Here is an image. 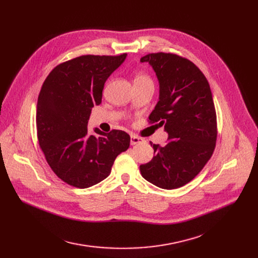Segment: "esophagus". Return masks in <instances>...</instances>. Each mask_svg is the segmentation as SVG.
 Here are the masks:
<instances>
[{"instance_id":"obj_1","label":"esophagus","mask_w":258,"mask_h":258,"mask_svg":"<svg viewBox=\"0 0 258 258\" xmlns=\"http://www.w3.org/2000/svg\"><path fill=\"white\" fill-rule=\"evenodd\" d=\"M141 141H142V139L137 137L136 135H132L131 136V145H136V144L140 143Z\"/></svg>"}]
</instances>
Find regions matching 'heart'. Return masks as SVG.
Instances as JSON below:
<instances>
[{
	"label": "heart",
	"instance_id": "heart-1",
	"mask_svg": "<svg viewBox=\"0 0 258 258\" xmlns=\"http://www.w3.org/2000/svg\"><path fill=\"white\" fill-rule=\"evenodd\" d=\"M142 80H151V79L145 74H138L136 77H135V81H142Z\"/></svg>",
	"mask_w": 258,
	"mask_h": 258
}]
</instances>
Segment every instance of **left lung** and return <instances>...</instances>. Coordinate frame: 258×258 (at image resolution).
Returning a JSON list of instances; mask_svg holds the SVG:
<instances>
[{
	"mask_svg": "<svg viewBox=\"0 0 258 258\" xmlns=\"http://www.w3.org/2000/svg\"><path fill=\"white\" fill-rule=\"evenodd\" d=\"M159 80V101L148 117L164 125L165 146L151 145L154 158L140 165L142 177L163 189H175L195 179L211 158L216 137V113L205 75L189 59L172 53H151L141 57Z\"/></svg>",
	"mask_w": 258,
	"mask_h": 258,
	"instance_id": "1",
	"label": "left lung"
}]
</instances>
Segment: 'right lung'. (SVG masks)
I'll return each mask as SVG.
<instances>
[{
  "mask_svg": "<svg viewBox=\"0 0 258 258\" xmlns=\"http://www.w3.org/2000/svg\"><path fill=\"white\" fill-rule=\"evenodd\" d=\"M117 56L83 55L56 66L40 89L36 130L40 148L57 177L88 188L108 177L114 161L130 147L123 131L90 134L92 107L99 105L106 79L124 61Z\"/></svg>",
  "mask_w": 258,
  "mask_h": 258,
  "instance_id": "add662e5",
  "label": "right lung"
}]
</instances>
